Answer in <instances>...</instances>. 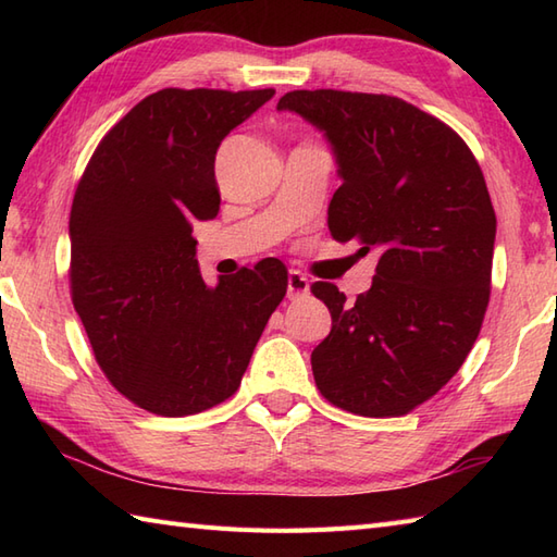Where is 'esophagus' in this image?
Returning a JSON list of instances; mask_svg holds the SVG:
<instances>
[{"instance_id":"esophagus-1","label":"esophagus","mask_w":557,"mask_h":557,"mask_svg":"<svg viewBox=\"0 0 557 557\" xmlns=\"http://www.w3.org/2000/svg\"><path fill=\"white\" fill-rule=\"evenodd\" d=\"M311 285L309 280H306L299 270H289V277H287V297L289 299H299L304 294H309Z\"/></svg>"}]
</instances>
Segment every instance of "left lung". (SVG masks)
Segmentation results:
<instances>
[{"label": "left lung", "instance_id": "1", "mask_svg": "<svg viewBox=\"0 0 557 557\" xmlns=\"http://www.w3.org/2000/svg\"><path fill=\"white\" fill-rule=\"evenodd\" d=\"M277 110L299 114L333 150V239L377 256L354 304L330 282L311 287L333 315L311 354L315 385L359 417H399L433 397L479 337L495 244L486 180L453 128L399 98L294 90Z\"/></svg>", "mask_w": 557, "mask_h": 557}]
</instances>
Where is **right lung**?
I'll use <instances>...</instances> for the list:
<instances>
[{
  "instance_id": "obj_1",
  "label": "right lung",
  "mask_w": 557,
  "mask_h": 557,
  "mask_svg": "<svg viewBox=\"0 0 557 557\" xmlns=\"http://www.w3.org/2000/svg\"><path fill=\"white\" fill-rule=\"evenodd\" d=\"M275 90L164 88L92 152L69 218L71 299L110 383L140 409L188 417L236 393L287 292L263 258L200 277L194 222L218 218V148Z\"/></svg>"
}]
</instances>
